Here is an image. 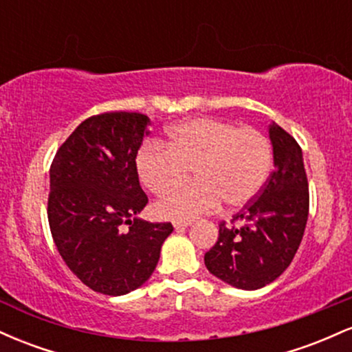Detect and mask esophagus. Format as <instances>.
<instances>
[{"label": "esophagus", "instance_id": "34e87169", "mask_svg": "<svg viewBox=\"0 0 352 352\" xmlns=\"http://www.w3.org/2000/svg\"><path fill=\"white\" fill-rule=\"evenodd\" d=\"M188 225H192V220H177V221H173V227H175L177 230L188 227Z\"/></svg>", "mask_w": 352, "mask_h": 352}]
</instances>
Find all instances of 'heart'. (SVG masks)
<instances>
[{"mask_svg": "<svg viewBox=\"0 0 352 352\" xmlns=\"http://www.w3.org/2000/svg\"><path fill=\"white\" fill-rule=\"evenodd\" d=\"M273 152L268 137L253 127L220 119H190L172 125L167 140H147L135 155L137 175L153 195L184 184L192 168L195 182L155 205L157 215L188 220L221 204L241 207L268 180Z\"/></svg>", "mask_w": 352, "mask_h": 352, "instance_id": "b5f03b06", "label": "heart"}]
</instances>
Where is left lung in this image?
<instances>
[{"instance_id": "obj_1", "label": "left lung", "mask_w": 352, "mask_h": 352, "mask_svg": "<svg viewBox=\"0 0 352 352\" xmlns=\"http://www.w3.org/2000/svg\"><path fill=\"white\" fill-rule=\"evenodd\" d=\"M270 139L273 173L256 199L233 215L232 225L220 221L217 243L205 253L208 272L241 289L263 288L288 268L308 221V177L300 144L274 122Z\"/></svg>"}]
</instances>
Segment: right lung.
Instances as JSON below:
<instances>
[{"mask_svg":"<svg viewBox=\"0 0 352 352\" xmlns=\"http://www.w3.org/2000/svg\"><path fill=\"white\" fill-rule=\"evenodd\" d=\"M148 117L104 112L79 124L50 168L47 220L64 263L92 292L120 296L142 286L172 223L135 218L147 205L135 155Z\"/></svg>","mask_w":352,"mask_h":352,"instance_id":"add662e5","label":"right lung"}]
</instances>
